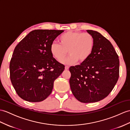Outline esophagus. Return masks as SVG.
Segmentation results:
<instances>
[{
  "mask_svg": "<svg viewBox=\"0 0 130 130\" xmlns=\"http://www.w3.org/2000/svg\"><path fill=\"white\" fill-rule=\"evenodd\" d=\"M69 69L68 66H65V69H66V70H67V69Z\"/></svg>",
  "mask_w": 130,
  "mask_h": 130,
  "instance_id": "1",
  "label": "esophagus"
}]
</instances>
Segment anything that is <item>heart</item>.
I'll return each instance as SVG.
<instances>
[{"label": "heart", "instance_id": "b5f03b06", "mask_svg": "<svg viewBox=\"0 0 130 130\" xmlns=\"http://www.w3.org/2000/svg\"><path fill=\"white\" fill-rule=\"evenodd\" d=\"M58 41L60 45L53 43L51 45L50 52L53 57L61 61L68 51L70 55L61 61L67 64H74L78 60L80 62L87 60L93 51L94 44V38L90 34L72 31L63 34Z\"/></svg>", "mask_w": 130, "mask_h": 130}]
</instances>
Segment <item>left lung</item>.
Returning a JSON list of instances; mask_svg holds the SVG:
<instances>
[{
	"mask_svg": "<svg viewBox=\"0 0 130 130\" xmlns=\"http://www.w3.org/2000/svg\"><path fill=\"white\" fill-rule=\"evenodd\" d=\"M94 38L93 51L80 65L71 66V89L78 101L97 102L112 91L119 77V59L110 41L95 31L88 30Z\"/></svg>",
	"mask_w": 130,
	"mask_h": 130,
	"instance_id": "1",
	"label": "left lung"
}]
</instances>
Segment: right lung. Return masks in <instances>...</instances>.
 <instances>
[{
	"label": "right lung",
	"instance_id": "right-lung-1",
	"mask_svg": "<svg viewBox=\"0 0 130 130\" xmlns=\"http://www.w3.org/2000/svg\"><path fill=\"white\" fill-rule=\"evenodd\" d=\"M63 30H35L15 47L10 62L12 86L21 99L40 102L51 93L64 66L53 57L50 47Z\"/></svg>",
	"mask_w": 130,
	"mask_h": 130
}]
</instances>
